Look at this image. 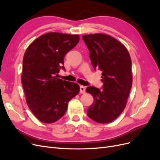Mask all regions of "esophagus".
<instances>
[{"label": "esophagus", "mask_w": 160, "mask_h": 160, "mask_svg": "<svg viewBox=\"0 0 160 160\" xmlns=\"http://www.w3.org/2000/svg\"><path fill=\"white\" fill-rule=\"evenodd\" d=\"M85 93V88L84 86H80V93Z\"/></svg>", "instance_id": "esophagus-1"}]
</instances>
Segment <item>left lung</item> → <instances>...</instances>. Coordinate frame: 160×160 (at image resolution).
I'll use <instances>...</instances> for the list:
<instances>
[{
  "mask_svg": "<svg viewBox=\"0 0 160 160\" xmlns=\"http://www.w3.org/2000/svg\"><path fill=\"white\" fill-rule=\"evenodd\" d=\"M95 70L102 71V89L88 87L86 91L94 102L87 114L99 123H108L122 113L127 104L132 85V60L122 42L105 34L83 36Z\"/></svg>",
  "mask_w": 160,
  "mask_h": 160,
  "instance_id": "left-lung-1",
  "label": "left lung"
}]
</instances>
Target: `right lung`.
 Here are the masks:
<instances>
[{
	"mask_svg": "<svg viewBox=\"0 0 160 160\" xmlns=\"http://www.w3.org/2000/svg\"><path fill=\"white\" fill-rule=\"evenodd\" d=\"M79 36L48 32L34 41L22 61L21 82L27 103L41 122L51 123L65 113L69 101L79 93L78 84L57 78L65 69V55L75 47Z\"/></svg>",
	"mask_w": 160,
	"mask_h": 160,
	"instance_id": "1",
	"label": "right lung"
}]
</instances>
